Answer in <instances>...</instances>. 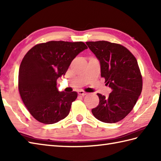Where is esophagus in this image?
<instances>
[{
    "mask_svg": "<svg viewBox=\"0 0 161 161\" xmlns=\"http://www.w3.org/2000/svg\"><path fill=\"white\" fill-rule=\"evenodd\" d=\"M78 94L80 95H82V96H84V95H86L87 93L85 91H78Z\"/></svg>",
    "mask_w": 161,
    "mask_h": 161,
    "instance_id": "obj_1",
    "label": "esophagus"
}]
</instances>
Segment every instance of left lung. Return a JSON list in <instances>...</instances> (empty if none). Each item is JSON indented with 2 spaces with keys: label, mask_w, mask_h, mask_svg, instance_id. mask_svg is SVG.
I'll return each instance as SVG.
<instances>
[{
  "label": "left lung",
  "mask_w": 161,
  "mask_h": 161,
  "mask_svg": "<svg viewBox=\"0 0 161 161\" xmlns=\"http://www.w3.org/2000/svg\"><path fill=\"white\" fill-rule=\"evenodd\" d=\"M100 61L101 77L112 92L108 97L97 93L100 103L92 109L98 120L115 123L127 115L134 107L142 88L137 60L125 47L105 41L86 43Z\"/></svg>",
  "instance_id": "obj_1"
}]
</instances>
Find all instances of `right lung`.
I'll return each mask as SVG.
<instances>
[{
    "label": "right lung",
    "mask_w": 161,
    "mask_h": 161,
    "mask_svg": "<svg viewBox=\"0 0 161 161\" xmlns=\"http://www.w3.org/2000/svg\"><path fill=\"white\" fill-rule=\"evenodd\" d=\"M87 48L81 42L52 41L37 44L23 57L19 90L24 104L36 120L54 124L69 114L77 93L59 92L57 80L65 75L72 61Z\"/></svg>",
    "instance_id": "add662e5"
}]
</instances>
